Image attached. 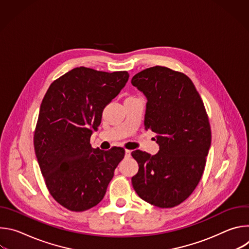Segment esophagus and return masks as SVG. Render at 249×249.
<instances>
[{
    "instance_id": "obj_1",
    "label": "esophagus",
    "mask_w": 249,
    "mask_h": 249,
    "mask_svg": "<svg viewBox=\"0 0 249 249\" xmlns=\"http://www.w3.org/2000/svg\"><path fill=\"white\" fill-rule=\"evenodd\" d=\"M130 156H131V151L126 150V151H125V157H126V158H130Z\"/></svg>"
}]
</instances>
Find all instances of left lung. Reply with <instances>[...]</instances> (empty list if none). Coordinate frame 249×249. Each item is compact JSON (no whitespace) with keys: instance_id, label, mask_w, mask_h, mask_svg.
<instances>
[{"instance_id":"1","label":"left lung","mask_w":249,"mask_h":249,"mask_svg":"<svg viewBox=\"0 0 249 249\" xmlns=\"http://www.w3.org/2000/svg\"><path fill=\"white\" fill-rule=\"evenodd\" d=\"M132 85L147 97L145 128L157 134L155 156L132 152L139 164L132 185L144 201L172 208L198 185L211 146V127L203 100L183 73L156 66L136 74Z\"/></svg>"}]
</instances>
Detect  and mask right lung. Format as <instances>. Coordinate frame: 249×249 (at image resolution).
<instances>
[{
	"label": "right lung",
	"mask_w": 249,
	"mask_h": 249,
	"mask_svg": "<svg viewBox=\"0 0 249 249\" xmlns=\"http://www.w3.org/2000/svg\"><path fill=\"white\" fill-rule=\"evenodd\" d=\"M126 71L107 73L80 67L55 80L40 105L33 144L51 196L73 212L87 211L104 197L123 148L89 144L102 111L125 87Z\"/></svg>",
	"instance_id": "add662e5"
}]
</instances>
